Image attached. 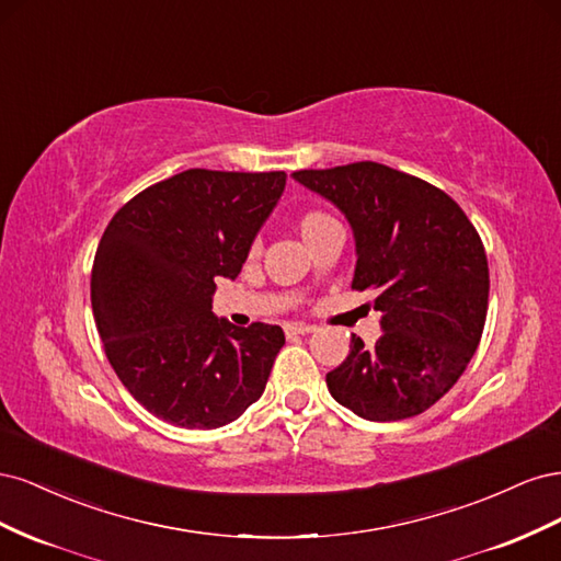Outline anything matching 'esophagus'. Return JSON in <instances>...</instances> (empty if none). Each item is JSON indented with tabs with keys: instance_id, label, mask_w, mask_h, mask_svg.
<instances>
[{
	"instance_id": "34e87169",
	"label": "esophagus",
	"mask_w": 561,
	"mask_h": 561,
	"mask_svg": "<svg viewBox=\"0 0 561 561\" xmlns=\"http://www.w3.org/2000/svg\"><path fill=\"white\" fill-rule=\"evenodd\" d=\"M283 330H285L287 339L297 336V334H309V332H313V328H311V325H304V322H287V325H285Z\"/></svg>"
}]
</instances>
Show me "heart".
<instances>
[{"instance_id":"b5f03b06","label":"heart","mask_w":561,"mask_h":561,"mask_svg":"<svg viewBox=\"0 0 561 561\" xmlns=\"http://www.w3.org/2000/svg\"><path fill=\"white\" fill-rule=\"evenodd\" d=\"M295 227H297V233L301 236V241L309 245L316 239V236L336 227V219L330 217L328 213H322V210H304L297 217Z\"/></svg>"}]
</instances>
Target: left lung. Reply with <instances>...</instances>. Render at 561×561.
Here are the masks:
<instances>
[{"label": "left lung", "mask_w": 561, "mask_h": 561, "mask_svg": "<svg viewBox=\"0 0 561 561\" xmlns=\"http://www.w3.org/2000/svg\"><path fill=\"white\" fill-rule=\"evenodd\" d=\"M293 178L344 213L355 239L353 290L377 295L381 336H351L328 390L367 421L426 412L463 375L486 320L489 266L480 233L443 190L360 161Z\"/></svg>", "instance_id": "obj_1"}]
</instances>
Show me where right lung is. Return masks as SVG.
<instances>
[{
	"mask_svg": "<svg viewBox=\"0 0 561 561\" xmlns=\"http://www.w3.org/2000/svg\"><path fill=\"white\" fill-rule=\"evenodd\" d=\"M285 173H178L147 186L100 239L91 304L116 377L180 428H219L264 393L285 334L213 313L215 280L241 274Z\"/></svg>",
	"mask_w": 561,
	"mask_h": 561,
	"instance_id": "right-lung-1",
	"label": "right lung"
}]
</instances>
